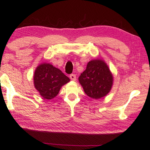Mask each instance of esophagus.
I'll return each mask as SVG.
<instances>
[{
  "label": "esophagus",
  "mask_w": 150,
  "mask_h": 150,
  "mask_svg": "<svg viewBox=\"0 0 150 150\" xmlns=\"http://www.w3.org/2000/svg\"><path fill=\"white\" fill-rule=\"evenodd\" d=\"M69 78H70V79L71 81H76V74H71L69 76Z\"/></svg>",
  "instance_id": "obj_1"
}]
</instances>
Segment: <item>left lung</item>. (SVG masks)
Returning a JSON list of instances; mask_svg holds the SVG:
<instances>
[{
	"label": "left lung",
	"instance_id": "1",
	"mask_svg": "<svg viewBox=\"0 0 150 150\" xmlns=\"http://www.w3.org/2000/svg\"><path fill=\"white\" fill-rule=\"evenodd\" d=\"M79 80L85 93L93 99L105 96L112 85V76L110 69L107 65L100 59L89 61Z\"/></svg>",
	"mask_w": 150,
	"mask_h": 150
}]
</instances>
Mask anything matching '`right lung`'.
<instances>
[{"label":"right lung","instance_id":"right-lung-1","mask_svg":"<svg viewBox=\"0 0 150 150\" xmlns=\"http://www.w3.org/2000/svg\"><path fill=\"white\" fill-rule=\"evenodd\" d=\"M33 79L35 89L46 100L56 97L61 87L69 81L60 69L49 63L41 64L37 67Z\"/></svg>","mask_w":150,"mask_h":150}]
</instances>
